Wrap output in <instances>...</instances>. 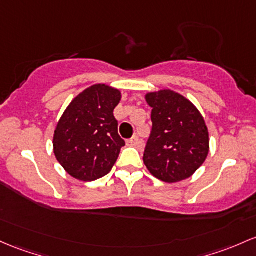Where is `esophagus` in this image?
Instances as JSON below:
<instances>
[{"label": "esophagus", "mask_w": 256, "mask_h": 256, "mask_svg": "<svg viewBox=\"0 0 256 256\" xmlns=\"http://www.w3.org/2000/svg\"><path fill=\"white\" fill-rule=\"evenodd\" d=\"M141 143H142L141 140H140L137 136H134L132 138L128 140V146H132V147H137V146H140V144H141Z\"/></svg>", "instance_id": "34e87169"}]
</instances>
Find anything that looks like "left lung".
Here are the masks:
<instances>
[{"label": "left lung", "mask_w": 256, "mask_h": 256, "mask_svg": "<svg viewBox=\"0 0 256 256\" xmlns=\"http://www.w3.org/2000/svg\"><path fill=\"white\" fill-rule=\"evenodd\" d=\"M152 108V131L143 162L154 178L174 184L193 175L209 153L203 116L187 98L162 90L146 96Z\"/></svg>", "instance_id": "left-lung-1"}]
</instances>
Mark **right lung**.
Returning a JSON list of instances; mask_svg holds the SVG:
<instances>
[{
  "label": "right lung",
  "instance_id": "1",
  "mask_svg": "<svg viewBox=\"0 0 256 256\" xmlns=\"http://www.w3.org/2000/svg\"><path fill=\"white\" fill-rule=\"evenodd\" d=\"M120 100L119 90L94 85L75 97L62 115L53 150L70 176L90 182L110 172L125 146L113 113Z\"/></svg>",
  "mask_w": 256,
  "mask_h": 256
}]
</instances>
